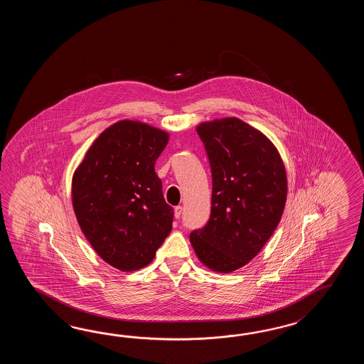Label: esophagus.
<instances>
[{
  "label": "esophagus",
  "mask_w": 364,
  "mask_h": 364,
  "mask_svg": "<svg viewBox=\"0 0 364 364\" xmlns=\"http://www.w3.org/2000/svg\"><path fill=\"white\" fill-rule=\"evenodd\" d=\"M182 210H183L182 207L177 205V207L174 208V217H176V218H181V216H182Z\"/></svg>",
  "instance_id": "34e87169"
}]
</instances>
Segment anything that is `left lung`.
<instances>
[{
	"label": "left lung",
	"mask_w": 364,
	"mask_h": 364,
	"mask_svg": "<svg viewBox=\"0 0 364 364\" xmlns=\"http://www.w3.org/2000/svg\"><path fill=\"white\" fill-rule=\"evenodd\" d=\"M196 132L210 165L212 207L190 242L209 269L229 273L254 259L276 230L287 171L271 140L238 118L204 122Z\"/></svg>",
	"instance_id": "1"
}]
</instances>
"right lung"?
I'll return each mask as SVG.
<instances>
[{
	"instance_id": "right-lung-1",
	"label": "right lung",
	"mask_w": 364,
	"mask_h": 364,
	"mask_svg": "<svg viewBox=\"0 0 364 364\" xmlns=\"http://www.w3.org/2000/svg\"><path fill=\"white\" fill-rule=\"evenodd\" d=\"M168 139L149 124L119 121L101 132L74 173L79 226L101 259L117 269L148 265L171 232L174 209L164 199L155 171Z\"/></svg>"
}]
</instances>
